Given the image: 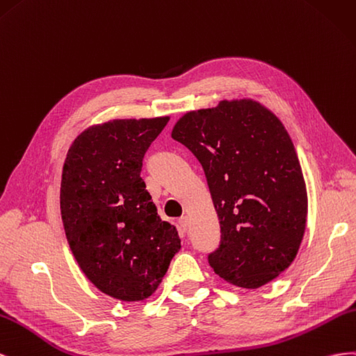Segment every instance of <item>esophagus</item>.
<instances>
[{"mask_svg":"<svg viewBox=\"0 0 356 356\" xmlns=\"http://www.w3.org/2000/svg\"><path fill=\"white\" fill-rule=\"evenodd\" d=\"M179 228L181 229V231H188V228H189V220H188V218L186 216H184V218H180L179 219Z\"/></svg>","mask_w":356,"mask_h":356,"instance_id":"esophagus-1","label":"esophagus"}]
</instances>
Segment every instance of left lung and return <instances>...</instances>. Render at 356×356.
I'll list each match as a JSON object with an SVG mask.
<instances>
[{"label": "left lung", "instance_id": "1", "mask_svg": "<svg viewBox=\"0 0 356 356\" xmlns=\"http://www.w3.org/2000/svg\"><path fill=\"white\" fill-rule=\"evenodd\" d=\"M171 137L206 172L220 223L211 268L246 289L276 279L296 259L307 220L306 184L282 122L257 101H220L180 118Z\"/></svg>", "mask_w": 356, "mask_h": 356}]
</instances>
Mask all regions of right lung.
<instances>
[{
  "label": "right lung",
  "instance_id": "1",
  "mask_svg": "<svg viewBox=\"0 0 356 356\" xmlns=\"http://www.w3.org/2000/svg\"><path fill=\"white\" fill-rule=\"evenodd\" d=\"M170 118L92 127L71 145L60 180V215L79 267L107 296L150 297L180 250L140 177L143 158Z\"/></svg>",
  "mask_w": 356,
  "mask_h": 356
}]
</instances>
